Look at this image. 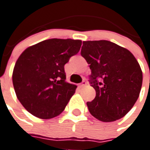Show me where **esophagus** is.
Instances as JSON below:
<instances>
[{
  "mask_svg": "<svg viewBox=\"0 0 150 150\" xmlns=\"http://www.w3.org/2000/svg\"><path fill=\"white\" fill-rule=\"evenodd\" d=\"M87 85V82H86V81H82V82H81L79 85V86L80 87V88H82V87L85 86H86Z\"/></svg>",
  "mask_w": 150,
  "mask_h": 150,
  "instance_id": "obj_1",
  "label": "esophagus"
}]
</instances>
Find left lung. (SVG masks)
I'll list each match as a JSON object with an SVG mask.
<instances>
[{"label": "left lung", "mask_w": 150, "mask_h": 150, "mask_svg": "<svg viewBox=\"0 0 150 150\" xmlns=\"http://www.w3.org/2000/svg\"><path fill=\"white\" fill-rule=\"evenodd\" d=\"M81 55L90 64L89 82L96 90L95 99L86 103L90 114L103 122L123 117L142 88L137 60L129 50L108 40L83 41Z\"/></svg>", "instance_id": "obj_1"}]
</instances>
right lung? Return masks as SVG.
<instances>
[{
	"label": "right lung",
	"instance_id": "obj_1",
	"mask_svg": "<svg viewBox=\"0 0 150 150\" xmlns=\"http://www.w3.org/2000/svg\"><path fill=\"white\" fill-rule=\"evenodd\" d=\"M82 41L50 39L22 52L13 70L17 98L39 118L50 119L63 111L76 86L66 82L64 64L77 54Z\"/></svg>",
	"mask_w": 150,
	"mask_h": 150
}]
</instances>
